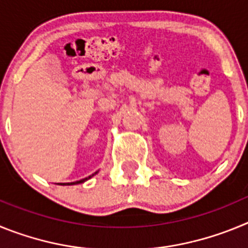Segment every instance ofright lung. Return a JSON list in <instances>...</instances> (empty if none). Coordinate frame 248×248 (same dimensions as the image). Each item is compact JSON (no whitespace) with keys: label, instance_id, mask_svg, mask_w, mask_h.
Instances as JSON below:
<instances>
[{"label":"right lung","instance_id":"right-lung-1","mask_svg":"<svg viewBox=\"0 0 248 248\" xmlns=\"http://www.w3.org/2000/svg\"><path fill=\"white\" fill-rule=\"evenodd\" d=\"M95 174H98V171H95V172H94V174L89 175V176H88V177H84V179H82V180L74 181V183H67V184H58V185H77V184H82V183H84V181L89 180V179H91V177H93V176H94V175H95Z\"/></svg>","mask_w":248,"mask_h":248}]
</instances>
